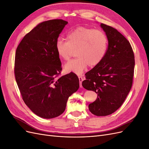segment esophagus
<instances>
[{
  "label": "esophagus",
  "instance_id": "1",
  "mask_svg": "<svg viewBox=\"0 0 149 149\" xmlns=\"http://www.w3.org/2000/svg\"><path fill=\"white\" fill-rule=\"evenodd\" d=\"M78 78H79V86H80V88H82V87H83V86H82V82H83V78L82 76H79Z\"/></svg>",
  "mask_w": 149,
  "mask_h": 149
}]
</instances>
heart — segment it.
Instances as JSON below:
<instances>
[{"instance_id":"heart-1","label":"heart","mask_w":149,"mask_h":149,"mask_svg":"<svg viewBox=\"0 0 149 149\" xmlns=\"http://www.w3.org/2000/svg\"><path fill=\"white\" fill-rule=\"evenodd\" d=\"M67 41L58 39L55 50L58 56L63 60H68L76 50L78 58L65 64L67 73L79 75L89 65H99L104 58L108 47V39L106 33L100 30L79 26L71 31L67 35Z\"/></svg>"}]
</instances>
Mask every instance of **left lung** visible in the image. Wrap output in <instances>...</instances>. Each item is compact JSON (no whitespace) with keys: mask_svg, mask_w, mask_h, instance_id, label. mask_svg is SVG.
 <instances>
[{"mask_svg":"<svg viewBox=\"0 0 149 149\" xmlns=\"http://www.w3.org/2000/svg\"><path fill=\"white\" fill-rule=\"evenodd\" d=\"M101 27L108 39L104 58L85 74L84 88L97 94L89 110L97 116L111 114L123 104L131 89L135 66L134 55L128 40L116 29L104 24Z\"/></svg>","mask_w":149,"mask_h":149,"instance_id":"1","label":"left lung"}]
</instances>
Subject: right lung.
Instances as JSON below:
<instances>
[{
    "label": "right lung",
    "instance_id": "obj_1",
    "mask_svg": "<svg viewBox=\"0 0 149 149\" xmlns=\"http://www.w3.org/2000/svg\"><path fill=\"white\" fill-rule=\"evenodd\" d=\"M67 24L62 19L42 22L25 36L16 49L14 71L18 87L25 104L42 118L61 115L69 97L79 86L73 73L56 78L62 68L55 44Z\"/></svg>",
    "mask_w": 149,
    "mask_h": 149
}]
</instances>
